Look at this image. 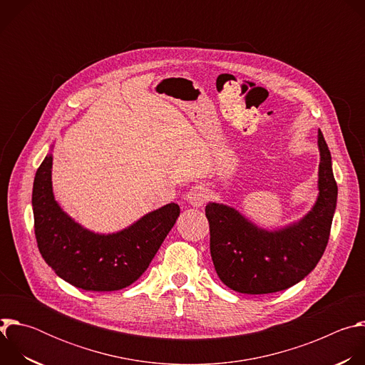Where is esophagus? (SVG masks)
<instances>
[{"instance_id":"esophagus-1","label":"esophagus","mask_w":365,"mask_h":365,"mask_svg":"<svg viewBox=\"0 0 365 365\" xmlns=\"http://www.w3.org/2000/svg\"><path fill=\"white\" fill-rule=\"evenodd\" d=\"M207 190L205 189V186L202 185H195L190 187V190L186 195V200L189 202V205L195 206V207H200L207 202Z\"/></svg>"}]
</instances>
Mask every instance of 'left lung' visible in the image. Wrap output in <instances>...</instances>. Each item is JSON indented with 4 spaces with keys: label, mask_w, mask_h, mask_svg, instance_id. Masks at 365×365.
I'll list each match as a JSON object with an SVG mask.
<instances>
[{
    "label": "left lung",
    "mask_w": 365,
    "mask_h": 365,
    "mask_svg": "<svg viewBox=\"0 0 365 365\" xmlns=\"http://www.w3.org/2000/svg\"><path fill=\"white\" fill-rule=\"evenodd\" d=\"M319 195L299 222L277 231L258 228L237 210L207 203L211 257L221 282L247 294H266L292 287L317 267L327 248L336 207L338 186L331 151L319 131Z\"/></svg>",
    "instance_id": "8db88e82"
}]
</instances>
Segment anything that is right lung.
Segmentation results:
<instances>
[{
    "instance_id": "add662e5",
    "label": "right lung",
    "mask_w": 365,
    "mask_h": 365,
    "mask_svg": "<svg viewBox=\"0 0 365 365\" xmlns=\"http://www.w3.org/2000/svg\"><path fill=\"white\" fill-rule=\"evenodd\" d=\"M33 214L37 247L61 279L89 292H114L133 284L173 228L180 207L168 203L115 234L85 230L58 205L51 189V154L36 172Z\"/></svg>"
}]
</instances>
